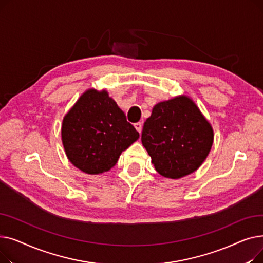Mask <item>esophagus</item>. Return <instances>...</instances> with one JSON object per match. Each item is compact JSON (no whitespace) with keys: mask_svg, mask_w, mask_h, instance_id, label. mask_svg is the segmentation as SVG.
Instances as JSON below:
<instances>
[{"mask_svg":"<svg viewBox=\"0 0 263 263\" xmlns=\"http://www.w3.org/2000/svg\"><path fill=\"white\" fill-rule=\"evenodd\" d=\"M134 127L137 130V132L141 133L142 129H143V123L142 122H136V123H134Z\"/></svg>","mask_w":263,"mask_h":263,"instance_id":"obj_1","label":"esophagus"}]
</instances>
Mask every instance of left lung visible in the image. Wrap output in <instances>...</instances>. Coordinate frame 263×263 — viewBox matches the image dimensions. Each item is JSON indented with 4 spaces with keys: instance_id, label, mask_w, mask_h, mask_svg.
Returning <instances> with one entry per match:
<instances>
[{
    "instance_id": "obj_1",
    "label": "left lung",
    "mask_w": 263,
    "mask_h": 263,
    "mask_svg": "<svg viewBox=\"0 0 263 263\" xmlns=\"http://www.w3.org/2000/svg\"><path fill=\"white\" fill-rule=\"evenodd\" d=\"M211 123L185 95L157 103L146 119L142 143L156 171L179 179L197 171L213 144Z\"/></svg>"
}]
</instances>
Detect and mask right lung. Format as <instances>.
I'll use <instances>...</instances> for the list:
<instances>
[{"label": "right lung", "mask_w": 263, "mask_h": 263, "mask_svg": "<svg viewBox=\"0 0 263 263\" xmlns=\"http://www.w3.org/2000/svg\"><path fill=\"white\" fill-rule=\"evenodd\" d=\"M139 137L104 89L89 88L83 92L62 123V142L68 160L88 175L109 171L122 151Z\"/></svg>", "instance_id": "right-lung-1"}]
</instances>
